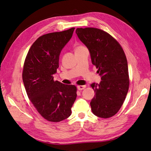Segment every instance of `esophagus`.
Masks as SVG:
<instances>
[{"mask_svg": "<svg viewBox=\"0 0 151 151\" xmlns=\"http://www.w3.org/2000/svg\"><path fill=\"white\" fill-rule=\"evenodd\" d=\"M86 86H85V85H84V86L79 85V86H77V89H78L79 90H83L86 88Z\"/></svg>", "mask_w": 151, "mask_h": 151, "instance_id": "34e87169", "label": "esophagus"}]
</instances>
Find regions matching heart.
Returning <instances> with one entry per match:
<instances>
[{"label":"heart","mask_w":151,"mask_h":151,"mask_svg":"<svg viewBox=\"0 0 151 151\" xmlns=\"http://www.w3.org/2000/svg\"><path fill=\"white\" fill-rule=\"evenodd\" d=\"M81 47H83V46H81V45H79V46H77L76 48V49H78V48H80Z\"/></svg>","instance_id":"b5f03b06"}]
</instances>
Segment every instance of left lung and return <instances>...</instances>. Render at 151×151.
<instances>
[{
	"label": "left lung",
	"mask_w": 151,
	"mask_h": 151,
	"mask_svg": "<svg viewBox=\"0 0 151 151\" xmlns=\"http://www.w3.org/2000/svg\"><path fill=\"white\" fill-rule=\"evenodd\" d=\"M76 33L89 50L91 61L101 76L93 83L95 93L90 103L94 115L108 118L120 110L129 88L128 63L120 44L111 35L95 28H77Z\"/></svg>",
	"instance_id": "obj_1"
}]
</instances>
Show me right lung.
<instances>
[{
  "mask_svg": "<svg viewBox=\"0 0 151 151\" xmlns=\"http://www.w3.org/2000/svg\"><path fill=\"white\" fill-rule=\"evenodd\" d=\"M75 28L45 34L31 45L25 58L22 81L28 98L41 116L58 122L71 115L77 88L53 80L59 55L72 37Z\"/></svg>",
  "mask_w": 151,
  "mask_h": 151,
  "instance_id": "add662e5",
  "label": "right lung"
}]
</instances>
